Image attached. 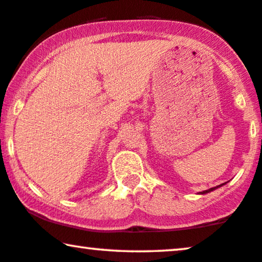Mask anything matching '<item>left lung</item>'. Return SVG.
I'll return each instance as SVG.
<instances>
[{
	"label": "left lung",
	"instance_id": "obj_1",
	"mask_svg": "<svg viewBox=\"0 0 262 262\" xmlns=\"http://www.w3.org/2000/svg\"><path fill=\"white\" fill-rule=\"evenodd\" d=\"M226 183V182H225ZM225 183H222V184H219V186H217V187H213V188H210V189H207V190H204V191H200V193L199 194H207V193H210V191H213L214 189H217V188H219V187H222V186H224Z\"/></svg>",
	"mask_w": 262,
	"mask_h": 262
}]
</instances>
